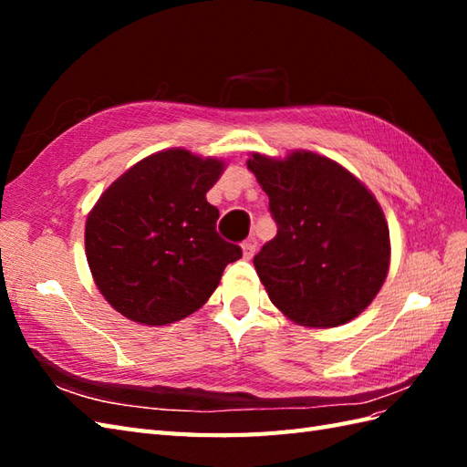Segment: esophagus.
<instances>
[{"instance_id":"1","label":"esophagus","mask_w":467,"mask_h":467,"mask_svg":"<svg viewBox=\"0 0 467 467\" xmlns=\"http://www.w3.org/2000/svg\"><path fill=\"white\" fill-rule=\"evenodd\" d=\"M254 251H256V241H254V239H249V241L243 243V256H244L246 261L253 259Z\"/></svg>"}]
</instances>
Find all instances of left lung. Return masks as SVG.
I'll return each mask as SVG.
<instances>
[{
  "label": "left lung",
  "instance_id": "8db88e82",
  "mask_svg": "<svg viewBox=\"0 0 467 467\" xmlns=\"http://www.w3.org/2000/svg\"><path fill=\"white\" fill-rule=\"evenodd\" d=\"M276 236L254 254L269 299L291 321L337 327L355 319L389 271V228L375 196L331 158L253 154Z\"/></svg>",
  "mask_w": 467,
  "mask_h": 467
}]
</instances>
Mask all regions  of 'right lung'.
<instances>
[{
	"label": "right lung",
	"mask_w": 467,
	"mask_h": 467,
	"mask_svg": "<svg viewBox=\"0 0 467 467\" xmlns=\"http://www.w3.org/2000/svg\"><path fill=\"white\" fill-rule=\"evenodd\" d=\"M223 168L172 148L134 164L100 196L86 221V256L118 313L142 325L181 321L241 259V246L216 233L218 208L206 201Z\"/></svg>",
	"instance_id": "1"
}]
</instances>
